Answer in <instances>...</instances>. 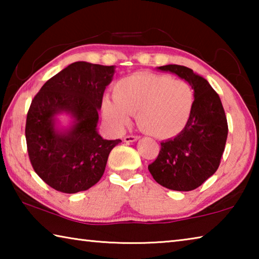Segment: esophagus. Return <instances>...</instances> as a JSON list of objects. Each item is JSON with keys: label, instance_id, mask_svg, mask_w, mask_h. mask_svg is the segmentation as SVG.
Here are the masks:
<instances>
[{"label": "esophagus", "instance_id": "1", "mask_svg": "<svg viewBox=\"0 0 259 259\" xmlns=\"http://www.w3.org/2000/svg\"><path fill=\"white\" fill-rule=\"evenodd\" d=\"M138 139H139L138 136H125L124 142L125 143H134V142H137Z\"/></svg>", "mask_w": 259, "mask_h": 259}]
</instances>
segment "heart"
<instances>
[{
	"label": "heart",
	"mask_w": 259,
	"mask_h": 259,
	"mask_svg": "<svg viewBox=\"0 0 259 259\" xmlns=\"http://www.w3.org/2000/svg\"><path fill=\"white\" fill-rule=\"evenodd\" d=\"M194 91L166 74L135 73L114 87V98L103 100V115L112 129L123 130L134 114L140 128L155 138H172L185 129L194 107Z\"/></svg>",
	"instance_id": "1"
}]
</instances>
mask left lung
<instances>
[{
	"mask_svg": "<svg viewBox=\"0 0 259 259\" xmlns=\"http://www.w3.org/2000/svg\"><path fill=\"white\" fill-rule=\"evenodd\" d=\"M157 69L176 74L190 83L195 100L185 129L161 143L159 155L148 170L156 183L169 190H195L216 172L221 163L229 133L224 108L209 82L191 68L165 65Z\"/></svg>",
	"mask_w": 259,
	"mask_h": 259,
	"instance_id": "1",
	"label": "left lung"
}]
</instances>
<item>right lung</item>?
I'll return each instance as SVG.
<instances>
[{"mask_svg":"<svg viewBox=\"0 0 259 259\" xmlns=\"http://www.w3.org/2000/svg\"><path fill=\"white\" fill-rule=\"evenodd\" d=\"M115 66L76 61L48 80L32 100L26 119V143L35 172L63 193L89 190L99 182L111 151L120 139L98 134V111ZM71 117L59 127L58 116Z\"/></svg>","mask_w":259,"mask_h":259,"instance_id":"obj_1","label":"right lung"}]
</instances>
